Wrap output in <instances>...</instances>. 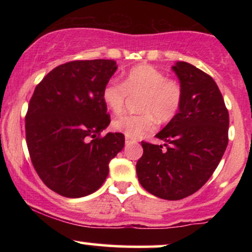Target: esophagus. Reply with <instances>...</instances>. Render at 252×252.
I'll list each match as a JSON object with an SVG mask.
<instances>
[{
  "instance_id": "esophagus-1",
  "label": "esophagus",
  "mask_w": 252,
  "mask_h": 252,
  "mask_svg": "<svg viewBox=\"0 0 252 252\" xmlns=\"http://www.w3.org/2000/svg\"><path fill=\"white\" fill-rule=\"evenodd\" d=\"M132 142H136L134 138H130V137H126V143L129 144V143H132Z\"/></svg>"
}]
</instances>
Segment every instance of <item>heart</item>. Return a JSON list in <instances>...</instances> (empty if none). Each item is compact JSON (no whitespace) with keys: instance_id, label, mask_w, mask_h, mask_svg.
I'll return each mask as SVG.
<instances>
[{"instance_id":"heart-1","label":"heart","mask_w":252,"mask_h":252,"mask_svg":"<svg viewBox=\"0 0 252 252\" xmlns=\"http://www.w3.org/2000/svg\"><path fill=\"white\" fill-rule=\"evenodd\" d=\"M129 96H141L138 109L142 114L116 118L112 122V129L134 138L153 131L158 121L170 122L181 108L184 91L180 83L168 79L158 68L142 63L132 67L123 83L109 80L102 91L104 104L115 115L123 111Z\"/></svg>"}]
</instances>
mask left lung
<instances>
[{"label":"left lung","instance_id":"obj_1","mask_svg":"<svg viewBox=\"0 0 252 252\" xmlns=\"http://www.w3.org/2000/svg\"><path fill=\"white\" fill-rule=\"evenodd\" d=\"M184 91L178 115L156 137L141 142L140 184L153 195L180 200L200 189L220 162L228 142V111L213 78L189 63L172 67Z\"/></svg>","mask_w":252,"mask_h":252}]
</instances>
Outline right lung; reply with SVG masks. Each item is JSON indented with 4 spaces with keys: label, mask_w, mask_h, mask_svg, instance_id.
I'll return each mask as SVG.
<instances>
[{
    "label": "right lung",
    "mask_w": 252,
    "mask_h": 252,
    "mask_svg": "<svg viewBox=\"0 0 252 252\" xmlns=\"http://www.w3.org/2000/svg\"><path fill=\"white\" fill-rule=\"evenodd\" d=\"M116 70L114 60H76L57 66L34 90L26 141L37 175L58 194L96 192L123 149L121 132L100 136L110 124L102 91Z\"/></svg>",
    "instance_id": "add662e5"
}]
</instances>
